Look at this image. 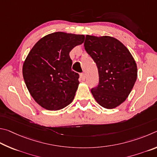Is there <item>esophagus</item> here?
Instances as JSON below:
<instances>
[{
    "label": "esophagus",
    "mask_w": 157,
    "mask_h": 157,
    "mask_svg": "<svg viewBox=\"0 0 157 157\" xmlns=\"http://www.w3.org/2000/svg\"><path fill=\"white\" fill-rule=\"evenodd\" d=\"M81 78H82V80L84 81L85 79L86 78V73H82V74H81Z\"/></svg>",
    "instance_id": "1"
}]
</instances>
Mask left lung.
Segmentation results:
<instances>
[{
    "label": "left lung",
    "mask_w": 157,
    "mask_h": 157,
    "mask_svg": "<svg viewBox=\"0 0 157 157\" xmlns=\"http://www.w3.org/2000/svg\"><path fill=\"white\" fill-rule=\"evenodd\" d=\"M85 49L96 63L98 85L91 90L97 102L113 109L126 100L137 78L136 63L128 48L108 36L86 35Z\"/></svg>",
    "instance_id": "1"
}]
</instances>
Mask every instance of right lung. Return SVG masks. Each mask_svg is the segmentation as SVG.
Returning a JSON list of instances; mask_svg holds the SVG:
<instances>
[{"label":"right lung","instance_id":"add662e5","mask_svg":"<svg viewBox=\"0 0 157 157\" xmlns=\"http://www.w3.org/2000/svg\"><path fill=\"white\" fill-rule=\"evenodd\" d=\"M84 39V35L54 32L38 40L27 55L23 66L25 83L43 108L59 110L73 101L79 75L71 70L70 52Z\"/></svg>","mask_w":157,"mask_h":157}]
</instances>
